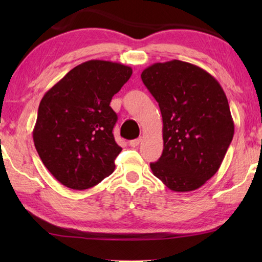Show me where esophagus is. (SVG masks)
I'll return each instance as SVG.
<instances>
[{
  "label": "esophagus",
  "mask_w": 262,
  "mask_h": 262,
  "mask_svg": "<svg viewBox=\"0 0 262 262\" xmlns=\"http://www.w3.org/2000/svg\"><path fill=\"white\" fill-rule=\"evenodd\" d=\"M141 141H142L141 137H140V139H136V140H132V141L129 142V145H130V147H133V148L139 147L140 143H141Z\"/></svg>",
  "instance_id": "esophagus-1"
}]
</instances>
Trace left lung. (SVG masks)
Instances as JSON below:
<instances>
[{"mask_svg": "<svg viewBox=\"0 0 262 262\" xmlns=\"http://www.w3.org/2000/svg\"><path fill=\"white\" fill-rule=\"evenodd\" d=\"M141 78L163 118L164 149L150 163L154 176L174 192L198 189L219 171L233 137L223 89L206 70L179 60L150 66Z\"/></svg>", "mask_w": 262, "mask_h": 262, "instance_id": "left-lung-1", "label": "left lung"}]
</instances>
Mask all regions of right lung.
Here are the masks:
<instances>
[{
  "label": "right lung",
  "instance_id": "right-lung-1",
  "mask_svg": "<svg viewBox=\"0 0 262 262\" xmlns=\"http://www.w3.org/2000/svg\"><path fill=\"white\" fill-rule=\"evenodd\" d=\"M132 74L130 67L118 62L90 60L42 97L34 145L43 165L66 187H94L114 171L122 149L112 133L118 115L110 103Z\"/></svg>",
  "mask_w": 262,
  "mask_h": 262
}]
</instances>
